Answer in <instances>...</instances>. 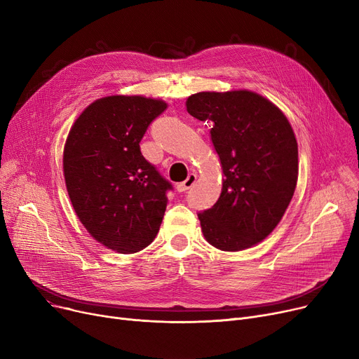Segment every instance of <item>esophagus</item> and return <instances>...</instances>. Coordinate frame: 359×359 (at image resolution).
Returning <instances> with one entry per match:
<instances>
[{
	"instance_id": "1",
	"label": "esophagus",
	"mask_w": 359,
	"mask_h": 359,
	"mask_svg": "<svg viewBox=\"0 0 359 359\" xmlns=\"http://www.w3.org/2000/svg\"><path fill=\"white\" fill-rule=\"evenodd\" d=\"M195 182H196V175H189L184 182L176 184V191L177 192H186L187 189H191V187L195 184Z\"/></svg>"
}]
</instances>
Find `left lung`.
I'll use <instances>...</instances> for the list:
<instances>
[{
    "mask_svg": "<svg viewBox=\"0 0 359 359\" xmlns=\"http://www.w3.org/2000/svg\"><path fill=\"white\" fill-rule=\"evenodd\" d=\"M186 110L211 121V142L222 170L212 208L198 214L205 240L240 252L265 240L284 217L298 180V144L288 118L250 90L199 91Z\"/></svg>",
    "mask_w": 359,
    "mask_h": 359,
    "instance_id": "obj_1",
    "label": "left lung"
}]
</instances>
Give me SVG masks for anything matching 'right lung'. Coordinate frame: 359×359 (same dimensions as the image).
Segmentation results:
<instances>
[{
	"label": "right lung",
	"instance_id": "obj_1",
	"mask_svg": "<svg viewBox=\"0 0 359 359\" xmlns=\"http://www.w3.org/2000/svg\"><path fill=\"white\" fill-rule=\"evenodd\" d=\"M167 109L161 99L113 94L90 103L64 145L72 208L88 234L118 253H137L160 230L172 184L141 154L148 125Z\"/></svg>",
	"mask_w": 359,
	"mask_h": 359
}]
</instances>
